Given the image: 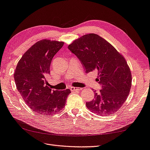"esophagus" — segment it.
I'll list each match as a JSON object with an SVG mask.
<instances>
[{"label": "esophagus", "instance_id": "1", "mask_svg": "<svg viewBox=\"0 0 150 150\" xmlns=\"http://www.w3.org/2000/svg\"><path fill=\"white\" fill-rule=\"evenodd\" d=\"M70 89L71 91H80V90H81V88H75V87H71Z\"/></svg>", "mask_w": 150, "mask_h": 150}]
</instances>
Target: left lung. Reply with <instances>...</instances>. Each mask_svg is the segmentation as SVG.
I'll return each instance as SVG.
<instances>
[{"label": "left lung", "mask_w": 150, "mask_h": 150, "mask_svg": "<svg viewBox=\"0 0 150 150\" xmlns=\"http://www.w3.org/2000/svg\"><path fill=\"white\" fill-rule=\"evenodd\" d=\"M68 49L82 62L86 72L95 71L102 85L99 93L86 102L91 112L100 116L113 115L127 99L132 86L130 69L123 55L96 34H85L68 45Z\"/></svg>", "instance_id": "8db88e82"}]
</instances>
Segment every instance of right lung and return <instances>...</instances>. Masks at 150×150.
Instances as JSON below:
<instances>
[{"instance_id": "obj_1", "label": "right lung", "mask_w": 150, "mask_h": 150, "mask_svg": "<svg viewBox=\"0 0 150 150\" xmlns=\"http://www.w3.org/2000/svg\"><path fill=\"white\" fill-rule=\"evenodd\" d=\"M63 41L41 40L30 47L21 57L14 79L18 91L30 109L41 114L52 115L63 109L70 89L52 90L46 76L55 54Z\"/></svg>"}]
</instances>
